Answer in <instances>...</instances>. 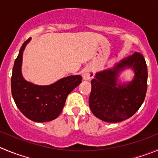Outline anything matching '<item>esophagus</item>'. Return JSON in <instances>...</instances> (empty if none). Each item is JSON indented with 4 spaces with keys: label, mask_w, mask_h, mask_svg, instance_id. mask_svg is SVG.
I'll return each mask as SVG.
<instances>
[{
    "label": "esophagus",
    "mask_w": 158,
    "mask_h": 158,
    "mask_svg": "<svg viewBox=\"0 0 158 158\" xmlns=\"http://www.w3.org/2000/svg\"><path fill=\"white\" fill-rule=\"evenodd\" d=\"M94 76V71L92 68H87L86 69H85L83 72V75H82V77L85 80H90L91 79H93Z\"/></svg>",
    "instance_id": "esophagus-1"
}]
</instances>
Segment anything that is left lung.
<instances>
[{
	"label": "left lung",
	"mask_w": 158,
	"mask_h": 158,
	"mask_svg": "<svg viewBox=\"0 0 158 158\" xmlns=\"http://www.w3.org/2000/svg\"><path fill=\"white\" fill-rule=\"evenodd\" d=\"M126 67L134 69L135 78L127 85L117 87L118 72ZM147 66L143 55L135 52L113 69L97 72L91 81L89 104L98 118L107 122H119L132 117L145 99L147 89Z\"/></svg>",
	"instance_id": "1"
}]
</instances>
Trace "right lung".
<instances>
[{"label":"right lung","mask_w":158,"mask_h":158,"mask_svg":"<svg viewBox=\"0 0 158 158\" xmlns=\"http://www.w3.org/2000/svg\"><path fill=\"white\" fill-rule=\"evenodd\" d=\"M23 43L13 66L11 80V94L18 108L29 119L45 122L55 119L61 114L68 95L82 82L80 76L60 79L50 86H36L28 82L21 73L23 52L29 42Z\"/></svg>","instance_id":"add662e5"}]
</instances>
